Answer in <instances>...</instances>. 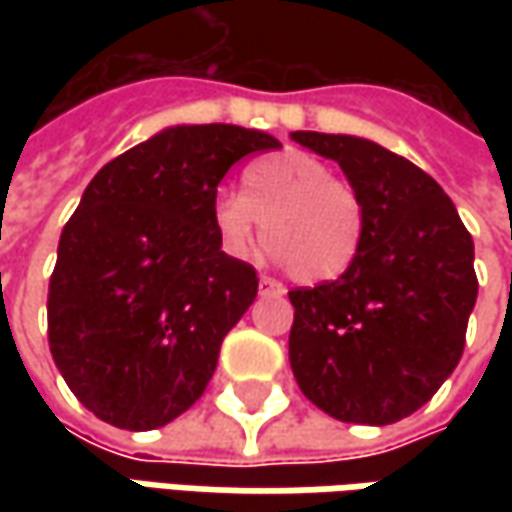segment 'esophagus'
I'll return each mask as SVG.
<instances>
[{
	"label": "esophagus",
	"instance_id": "esophagus-1",
	"mask_svg": "<svg viewBox=\"0 0 512 512\" xmlns=\"http://www.w3.org/2000/svg\"><path fill=\"white\" fill-rule=\"evenodd\" d=\"M259 293H276V296H282V293H285V287L279 285V282H276V279H270V276H262V279H259Z\"/></svg>",
	"mask_w": 512,
	"mask_h": 512
}]
</instances>
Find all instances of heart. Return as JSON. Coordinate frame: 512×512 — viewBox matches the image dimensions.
I'll return each instance as SVG.
<instances>
[{"label":"heart","mask_w":512,"mask_h":512,"mask_svg":"<svg viewBox=\"0 0 512 512\" xmlns=\"http://www.w3.org/2000/svg\"><path fill=\"white\" fill-rule=\"evenodd\" d=\"M213 225L236 256H247L265 227L270 256L305 285H322L356 265L367 233L359 187L305 150H285L250 165L242 193L213 202Z\"/></svg>","instance_id":"1"}]
</instances>
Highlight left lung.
<instances>
[{"instance_id":"left-lung-1","label":"left lung","mask_w":512,"mask_h":512,"mask_svg":"<svg viewBox=\"0 0 512 512\" xmlns=\"http://www.w3.org/2000/svg\"><path fill=\"white\" fill-rule=\"evenodd\" d=\"M339 162L367 205L356 265L336 282L290 290V367L310 402L353 424L416 413L462 359L476 305L473 236L433 176L376 142L296 130Z\"/></svg>"}]
</instances>
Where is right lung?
<instances>
[{
	"mask_svg": "<svg viewBox=\"0 0 512 512\" xmlns=\"http://www.w3.org/2000/svg\"><path fill=\"white\" fill-rule=\"evenodd\" d=\"M282 148L239 125H179L99 170L59 239L48 344L102 422L153 430L205 393L227 330L253 305V265L222 250L216 187L239 159Z\"/></svg>",
	"mask_w": 512,
	"mask_h": 512,
	"instance_id": "1",
	"label": "right lung"
}]
</instances>
